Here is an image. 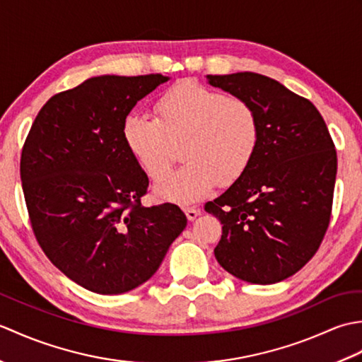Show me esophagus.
<instances>
[{"label": "esophagus", "instance_id": "1", "mask_svg": "<svg viewBox=\"0 0 362 362\" xmlns=\"http://www.w3.org/2000/svg\"><path fill=\"white\" fill-rule=\"evenodd\" d=\"M185 214H187L188 221H194L199 216V214H201V210H199V209H185Z\"/></svg>", "mask_w": 362, "mask_h": 362}]
</instances>
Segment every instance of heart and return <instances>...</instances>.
<instances>
[{
  "mask_svg": "<svg viewBox=\"0 0 362 362\" xmlns=\"http://www.w3.org/2000/svg\"><path fill=\"white\" fill-rule=\"evenodd\" d=\"M158 118L130 113L122 138L136 163L160 180L184 144L187 165L157 183L161 201L194 204L221 185H232L247 171L259 146V119L241 98L227 96L194 81H180L157 101Z\"/></svg>",
  "mask_w": 362,
  "mask_h": 362,
  "instance_id": "b5f03b06",
  "label": "heart"
}]
</instances>
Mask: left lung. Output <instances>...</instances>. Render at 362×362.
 <instances>
[{"mask_svg": "<svg viewBox=\"0 0 362 362\" xmlns=\"http://www.w3.org/2000/svg\"><path fill=\"white\" fill-rule=\"evenodd\" d=\"M206 82L247 101L259 119L249 169L205 204L222 224L214 257L243 281L279 283L308 263L324 240L337 171L333 140L308 99L267 76L209 74Z\"/></svg>", "mask_w": 362, "mask_h": 362, "instance_id": "8db88e82", "label": "left lung"}]
</instances>
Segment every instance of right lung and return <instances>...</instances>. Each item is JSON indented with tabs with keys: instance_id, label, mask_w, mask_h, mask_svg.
Wrapping results in <instances>:
<instances>
[{
	"instance_id": "right-lung-1",
	"label": "right lung",
	"mask_w": 362,
	"mask_h": 362,
	"mask_svg": "<svg viewBox=\"0 0 362 362\" xmlns=\"http://www.w3.org/2000/svg\"><path fill=\"white\" fill-rule=\"evenodd\" d=\"M168 81H83L42 107L23 148V193L38 244L68 279L96 294L148 281L187 227L177 205H141L149 179L122 138L136 103Z\"/></svg>"
}]
</instances>
